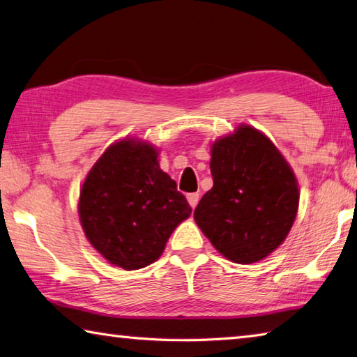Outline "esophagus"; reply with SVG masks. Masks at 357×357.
Here are the masks:
<instances>
[{"instance_id":"obj_1","label":"esophagus","mask_w":357,"mask_h":357,"mask_svg":"<svg viewBox=\"0 0 357 357\" xmlns=\"http://www.w3.org/2000/svg\"><path fill=\"white\" fill-rule=\"evenodd\" d=\"M186 199H188V204L191 205V207L196 208V205L199 204V195H197V192H190V195L186 196Z\"/></svg>"}]
</instances>
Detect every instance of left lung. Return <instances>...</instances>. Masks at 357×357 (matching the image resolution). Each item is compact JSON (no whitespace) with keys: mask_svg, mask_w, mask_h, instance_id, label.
<instances>
[{"mask_svg":"<svg viewBox=\"0 0 357 357\" xmlns=\"http://www.w3.org/2000/svg\"><path fill=\"white\" fill-rule=\"evenodd\" d=\"M213 188L195 221L218 252L235 264L264 260L282 245L295 222V172L268 137L243 123L211 144Z\"/></svg>","mask_w":357,"mask_h":357,"instance_id":"1","label":"left lung"}]
</instances>
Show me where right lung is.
<instances>
[{
    "label": "right lung",
    "mask_w": 357,
    "mask_h": 357,
    "mask_svg": "<svg viewBox=\"0 0 357 357\" xmlns=\"http://www.w3.org/2000/svg\"><path fill=\"white\" fill-rule=\"evenodd\" d=\"M78 215L96 251L111 265L131 271L160 259L191 207L160 169L158 149L123 137L111 144L86 175Z\"/></svg>",
    "instance_id": "1"
}]
</instances>
